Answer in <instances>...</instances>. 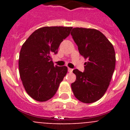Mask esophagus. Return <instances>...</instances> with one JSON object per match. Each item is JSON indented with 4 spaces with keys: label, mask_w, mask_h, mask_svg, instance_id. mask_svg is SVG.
I'll list each match as a JSON object with an SVG mask.
<instances>
[{
    "label": "esophagus",
    "mask_w": 130,
    "mask_h": 130,
    "mask_svg": "<svg viewBox=\"0 0 130 130\" xmlns=\"http://www.w3.org/2000/svg\"><path fill=\"white\" fill-rule=\"evenodd\" d=\"M72 71H73V69L70 68H68V72H70V73H72Z\"/></svg>",
    "instance_id": "1"
}]
</instances>
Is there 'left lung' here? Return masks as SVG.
Returning <instances> with one entry per match:
<instances>
[{
	"instance_id": "obj_1",
	"label": "left lung",
	"mask_w": 130,
	"mask_h": 130,
	"mask_svg": "<svg viewBox=\"0 0 130 130\" xmlns=\"http://www.w3.org/2000/svg\"><path fill=\"white\" fill-rule=\"evenodd\" d=\"M81 56L85 60V72L73 70L76 80L72 90L77 99L86 104L99 100L105 94L115 71V52L112 43L100 31L73 28L71 32Z\"/></svg>"
}]
</instances>
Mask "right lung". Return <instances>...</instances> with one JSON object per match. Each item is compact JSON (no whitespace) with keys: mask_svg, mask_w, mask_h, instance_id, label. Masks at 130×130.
<instances>
[{"mask_svg":"<svg viewBox=\"0 0 130 130\" xmlns=\"http://www.w3.org/2000/svg\"><path fill=\"white\" fill-rule=\"evenodd\" d=\"M72 26H44L36 30L23 44L19 58L21 79L26 93L38 102L56 94L66 75V66H54L52 55L70 35Z\"/></svg>","mask_w":130,"mask_h":130,"instance_id":"1","label":"right lung"}]
</instances>
